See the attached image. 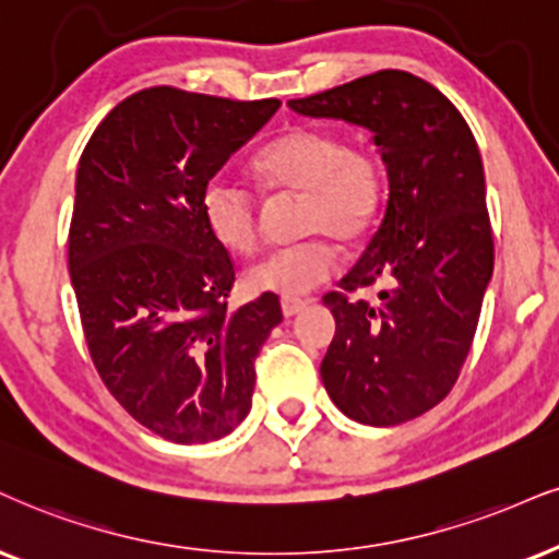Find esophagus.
<instances>
[{
	"label": "esophagus",
	"mask_w": 559,
	"mask_h": 559,
	"mask_svg": "<svg viewBox=\"0 0 559 559\" xmlns=\"http://www.w3.org/2000/svg\"><path fill=\"white\" fill-rule=\"evenodd\" d=\"M306 306H308V302L300 300V298H282V313H285V319H293V316H298Z\"/></svg>",
	"instance_id": "esophagus-1"
}]
</instances>
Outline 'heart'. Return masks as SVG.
<instances>
[{"label": "heart", "instance_id": "b5f03b06", "mask_svg": "<svg viewBox=\"0 0 559 559\" xmlns=\"http://www.w3.org/2000/svg\"><path fill=\"white\" fill-rule=\"evenodd\" d=\"M253 174L272 191L306 194L302 243L269 251L246 272L257 293L298 298L326 282L336 269V246L357 243L376 225L385 178L378 157L362 144H347L326 127H293L253 157ZM202 215L210 233L236 253L259 240V206L243 183L215 176L202 191Z\"/></svg>", "mask_w": 559, "mask_h": 559}]
</instances>
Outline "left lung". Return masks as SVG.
I'll return each mask as SVG.
<instances>
[{
    "label": "left lung",
    "instance_id": "left-lung-1",
    "mask_svg": "<svg viewBox=\"0 0 559 559\" xmlns=\"http://www.w3.org/2000/svg\"><path fill=\"white\" fill-rule=\"evenodd\" d=\"M287 106L365 127L389 174L381 227L342 277V290L323 295L336 334L321 381L355 423L415 419L456 383L492 277L477 140L438 87L402 69H381ZM373 284L382 287L376 304L348 300L349 292Z\"/></svg>",
    "mask_w": 559,
    "mask_h": 559
}]
</instances>
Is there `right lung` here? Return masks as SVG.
<instances>
[{"mask_svg": "<svg viewBox=\"0 0 559 559\" xmlns=\"http://www.w3.org/2000/svg\"><path fill=\"white\" fill-rule=\"evenodd\" d=\"M277 108L140 90L80 157L69 277L90 357L116 402L174 443H210L243 423L253 360L282 321L274 293L227 311L236 266L202 215L206 181Z\"/></svg>", "mask_w": 559, "mask_h": 559, "instance_id": "add662e5", "label": "right lung"}]
</instances>
